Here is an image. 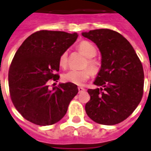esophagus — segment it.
<instances>
[{
    "mask_svg": "<svg viewBox=\"0 0 151 151\" xmlns=\"http://www.w3.org/2000/svg\"><path fill=\"white\" fill-rule=\"evenodd\" d=\"M85 89L83 88V87H81V86H79L78 87V91L79 93H81V92H83V91H85Z\"/></svg>",
    "mask_w": 151,
    "mask_h": 151,
    "instance_id": "34e87169",
    "label": "esophagus"
}]
</instances>
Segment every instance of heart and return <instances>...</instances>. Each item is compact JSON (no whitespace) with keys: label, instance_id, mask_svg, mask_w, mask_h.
Returning <instances> with one entry per match:
<instances>
[{"label":"heart","instance_id":"b5f03b06","mask_svg":"<svg viewBox=\"0 0 151 151\" xmlns=\"http://www.w3.org/2000/svg\"><path fill=\"white\" fill-rule=\"evenodd\" d=\"M78 49L81 53L87 58L84 66L91 68L94 73L99 72L101 69V62L98 59L93 58L97 54V49L93 45L88 41H81L78 45ZM68 63V53L65 51L61 53L59 58V65L63 68H65ZM92 70L90 68H85L83 70H71L65 73L62 75V80L65 82H70L75 85H82L90 78L92 75Z\"/></svg>","mask_w":151,"mask_h":151}]
</instances>
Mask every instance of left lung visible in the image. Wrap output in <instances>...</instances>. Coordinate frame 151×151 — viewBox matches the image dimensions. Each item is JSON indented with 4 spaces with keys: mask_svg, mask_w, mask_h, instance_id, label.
<instances>
[{
    "mask_svg": "<svg viewBox=\"0 0 151 151\" xmlns=\"http://www.w3.org/2000/svg\"><path fill=\"white\" fill-rule=\"evenodd\" d=\"M82 36L94 42L101 54V65L89 89L90 100L86 112L101 125H115L127 119L143 95L142 65L129 41L120 33L108 29L90 30Z\"/></svg>",
    "mask_w": 151,
    "mask_h": 151,
    "instance_id": "left-lung-1",
    "label": "left lung"
}]
</instances>
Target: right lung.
I'll return each mask as SVG.
<instances>
[{
	"label": "right lung",
	"instance_id": "add662e5",
	"mask_svg": "<svg viewBox=\"0 0 151 151\" xmlns=\"http://www.w3.org/2000/svg\"><path fill=\"white\" fill-rule=\"evenodd\" d=\"M78 38V34L40 30L24 40L13 57L9 70V86L14 106L26 120L50 126L61 120L78 92L70 82L53 90L49 81L60 78L59 58Z\"/></svg>",
	"mask_w": 151,
	"mask_h": 151
}]
</instances>
